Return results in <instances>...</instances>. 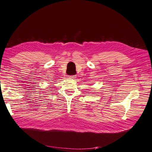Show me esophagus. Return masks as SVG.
I'll use <instances>...</instances> for the list:
<instances>
[{"mask_svg":"<svg viewBox=\"0 0 152 152\" xmlns=\"http://www.w3.org/2000/svg\"><path fill=\"white\" fill-rule=\"evenodd\" d=\"M69 78H72V79H75V75H70V76H69Z\"/></svg>","mask_w":152,"mask_h":152,"instance_id":"obj_1","label":"esophagus"}]
</instances>
